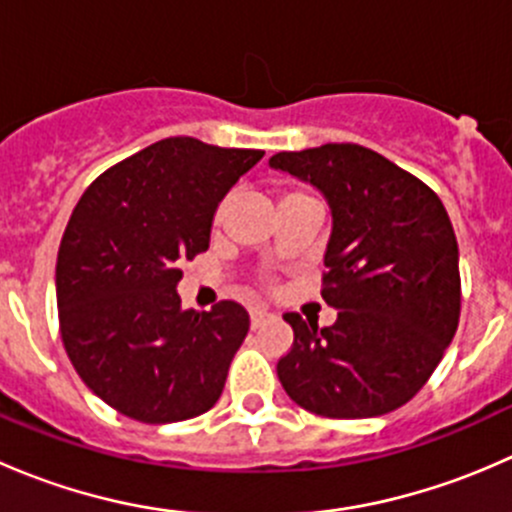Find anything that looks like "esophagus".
<instances>
[{"mask_svg":"<svg viewBox=\"0 0 512 512\" xmlns=\"http://www.w3.org/2000/svg\"><path fill=\"white\" fill-rule=\"evenodd\" d=\"M267 317H270V314H267V309L255 307V309H252V312H250V327H252V329H257V327H260L262 322H265Z\"/></svg>","mask_w":512,"mask_h":512,"instance_id":"1","label":"esophagus"}]
</instances>
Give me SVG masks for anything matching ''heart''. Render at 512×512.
I'll return each instance as SVG.
<instances>
[{
	"mask_svg": "<svg viewBox=\"0 0 512 512\" xmlns=\"http://www.w3.org/2000/svg\"><path fill=\"white\" fill-rule=\"evenodd\" d=\"M297 195H304V193H299V190H287V193L282 195V200H287V198H297ZM227 210H230V198H223V200H220L218 208H215V215H213V225H215V227H220V225L225 223Z\"/></svg>",
	"mask_w": 512,
	"mask_h": 512,
	"instance_id": "1",
	"label": "heart"
}]
</instances>
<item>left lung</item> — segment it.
<instances>
[{"instance_id": "left-lung-1", "label": "left lung", "mask_w": 512, "mask_h": 512, "mask_svg": "<svg viewBox=\"0 0 512 512\" xmlns=\"http://www.w3.org/2000/svg\"><path fill=\"white\" fill-rule=\"evenodd\" d=\"M272 168L317 185L332 208L322 297L337 322L287 312L292 349L277 376L294 404L324 418H371L411 401L461 317L458 242L423 180L359 143L282 151Z\"/></svg>"}]
</instances>
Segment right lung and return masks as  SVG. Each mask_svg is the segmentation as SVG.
Masks as SVG:
<instances>
[{"mask_svg":"<svg viewBox=\"0 0 512 512\" xmlns=\"http://www.w3.org/2000/svg\"><path fill=\"white\" fill-rule=\"evenodd\" d=\"M262 156L163 138L76 203L56 257L59 332L81 381L118 414L173 423L218 404L250 314L232 299L180 309L178 262L208 250L215 208Z\"/></svg>","mask_w":512,"mask_h":512,"instance_id":"add662e5","label":"right lung"}]
</instances>
